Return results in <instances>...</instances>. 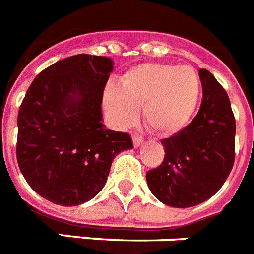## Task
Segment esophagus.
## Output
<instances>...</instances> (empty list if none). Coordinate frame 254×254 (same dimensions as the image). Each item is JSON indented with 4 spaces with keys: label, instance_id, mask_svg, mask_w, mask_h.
<instances>
[{
    "label": "esophagus",
    "instance_id": "1",
    "mask_svg": "<svg viewBox=\"0 0 254 254\" xmlns=\"http://www.w3.org/2000/svg\"><path fill=\"white\" fill-rule=\"evenodd\" d=\"M131 139H133L134 147H139L140 144L143 143V138L140 137L139 134H133V135H131Z\"/></svg>",
    "mask_w": 254,
    "mask_h": 254
}]
</instances>
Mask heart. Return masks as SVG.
<instances>
[{"mask_svg": "<svg viewBox=\"0 0 254 254\" xmlns=\"http://www.w3.org/2000/svg\"><path fill=\"white\" fill-rule=\"evenodd\" d=\"M120 86L107 85L103 106L115 125L130 127L142 107L143 120L160 135L180 131L199 103L201 84L197 72L189 65L144 63L127 69Z\"/></svg>", "mask_w": 254, "mask_h": 254, "instance_id": "obj_1", "label": "heart"}]
</instances>
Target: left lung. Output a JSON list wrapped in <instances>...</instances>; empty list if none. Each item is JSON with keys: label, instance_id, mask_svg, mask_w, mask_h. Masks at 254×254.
Segmentation results:
<instances>
[{"label": "left lung", "instance_id": "left-lung-1", "mask_svg": "<svg viewBox=\"0 0 254 254\" xmlns=\"http://www.w3.org/2000/svg\"><path fill=\"white\" fill-rule=\"evenodd\" d=\"M200 110L186 127L161 140V165L146 174L152 195L173 208H189L212 197L227 180L235 160V117L229 95L206 69Z\"/></svg>", "mask_w": 254, "mask_h": 254}]
</instances>
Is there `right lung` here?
<instances>
[{"label":"right lung","mask_w":254,"mask_h":254,"mask_svg":"<svg viewBox=\"0 0 254 254\" xmlns=\"http://www.w3.org/2000/svg\"><path fill=\"white\" fill-rule=\"evenodd\" d=\"M114 69L107 57L78 54L38 74L18 114L16 159L25 181L57 205L84 204L107 182L130 135L102 123L104 86Z\"/></svg>","instance_id":"right-lung-1"}]
</instances>
